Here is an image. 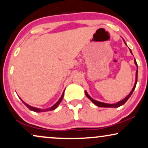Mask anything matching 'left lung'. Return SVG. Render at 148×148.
I'll list each match as a JSON object with an SVG mask.
<instances>
[{"label":"left lung","mask_w":148,"mask_h":148,"mask_svg":"<svg viewBox=\"0 0 148 148\" xmlns=\"http://www.w3.org/2000/svg\"><path fill=\"white\" fill-rule=\"evenodd\" d=\"M124 42H125V41H124ZM125 44H126V43H125ZM130 51H131V53H132V52H131V50H130ZM135 64H136V65L137 66V62H136V60H135ZM137 71H136V80H135V83L134 87H133L132 91H131V92H130V94H129L128 95V96H127L126 97V98H125V99H123V100L120 101V102H117L116 104H106V103H103V102H98V101L95 100H94V99H92V98H91V97H90V96H89V95L88 94V93H87V92H86V94L87 97H88V98L89 99H90V100L91 101H92V102L93 103H94V104H96V106H99V107H104V108H117V107H119V106H122V105L124 104L125 103L127 102V100H128V99H129V98H130V96H131V94H133V91H134V90H135V86H136V84H137Z\"/></svg>","instance_id":"left-lung-1"}]
</instances>
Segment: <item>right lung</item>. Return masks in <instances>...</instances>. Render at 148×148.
I'll use <instances>...</instances> for the list:
<instances>
[{
	"label": "right lung",
	"mask_w": 148,
	"mask_h": 148,
	"mask_svg": "<svg viewBox=\"0 0 148 148\" xmlns=\"http://www.w3.org/2000/svg\"><path fill=\"white\" fill-rule=\"evenodd\" d=\"M63 96H64V92L62 93V96L61 97H60V98L58 100V101L55 104L53 105L52 107H50V108H47V109H40V108H35V107H32L31 106H29V105H28L27 104H26V103H25L23 102V101H22L24 103V104L29 109V110H31L32 111H34V112H46V111H49V110H54V109L56 108V107H57L58 105H59V104L60 103V102H61L62 98H63Z\"/></svg>",
	"instance_id": "1"
}]
</instances>
